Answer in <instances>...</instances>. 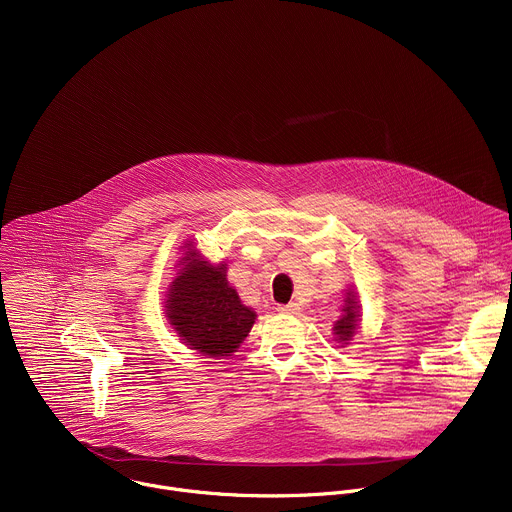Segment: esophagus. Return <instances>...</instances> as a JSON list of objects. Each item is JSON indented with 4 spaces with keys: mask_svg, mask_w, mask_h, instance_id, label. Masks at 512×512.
I'll list each match as a JSON object with an SVG mask.
<instances>
[{
    "mask_svg": "<svg viewBox=\"0 0 512 512\" xmlns=\"http://www.w3.org/2000/svg\"><path fill=\"white\" fill-rule=\"evenodd\" d=\"M280 314H298V304H294V302H290V304H282V306H278L276 308Z\"/></svg>",
    "mask_w": 512,
    "mask_h": 512,
    "instance_id": "obj_1",
    "label": "esophagus"
}]
</instances>
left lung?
Returning a JSON list of instances; mask_svg holds the SVG:
<instances>
[{
  "label": "left lung",
  "instance_id": "8db88e82",
  "mask_svg": "<svg viewBox=\"0 0 512 512\" xmlns=\"http://www.w3.org/2000/svg\"><path fill=\"white\" fill-rule=\"evenodd\" d=\"M358 302H356V296L352 290L346 292V300H344V308H342V316L340 320L334 322V338L340 342V344H348L352 340V336L356 334L358 330Z\"/></svg>",
  "mask_w": 512,
  "mask_h": 512
}]
</instances>
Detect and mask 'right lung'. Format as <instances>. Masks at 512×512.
<instances>
[{
    "label": "right lung",
    "mask_w": 512,
    "mask_h": 512,
    "mask_svg": "<svg viewBox=\"0 0 512 512\" xmlns=\"http://www.w3.org/2000/svg\"><path fill=\"white\" fill-rule=\"evenodd\" d=\"M166 316L178 336L204 356H230L248 336L256 312L226 280V264H210L190 248L166 294Z\"/></svg>",
    "instance_id": "right-lung-1"
}]
</instances>
